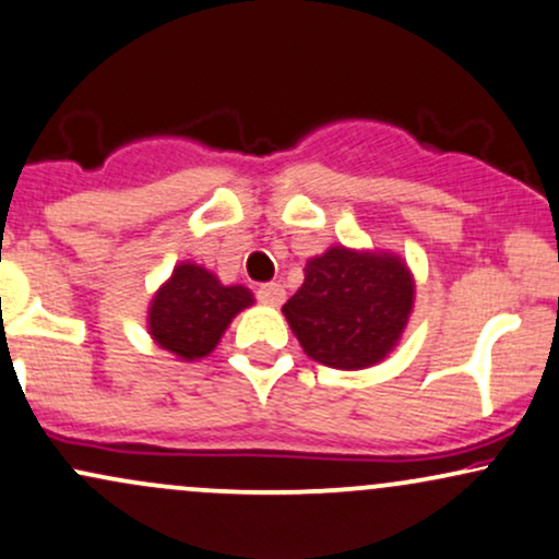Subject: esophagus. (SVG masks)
<instances>
[{
	"mask_svg": "<svg viewBox=\"0 0 559 559\" xmlns=\"http://www.w3.org/2000/svg\"><path fill=\"white\" fill-rule=\"evenodd\" d=\"M258 297H260L262 305L281 307V305H284V299H286V288L281 284H265V286H260Z\"/></svg>",
	"mask_w": 559,
	"mask_h": 559,
	"instance_id": "obj_1",
	"label": "esophagus"
}]
</instances>
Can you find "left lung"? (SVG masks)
<instances>
[{"label":"left lung","instance_id":"left-lung-1","mask_svg":"<svg viewBox=\"0 0 559 559\" xmlns=\"http://www.w3.org/2000/svg\"><path fill=\"white\" fill-rule=\"evenodd\" d=\"M415 307V278L400 254L333 243L307 260L284 316L307 357L362 370L394 352Z\"/></svg>","mask_w":559,"mask_h":559}]
</instances>
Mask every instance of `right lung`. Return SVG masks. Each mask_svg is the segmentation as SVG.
Listing matches in <instances>:
<instances>
[{"label":"right lung","instance_id":"right-lung-1","mask_svg":"<svg viewBox=\"0 0 559 559\" xmlns=\"http://www.w3.org/2000/svg\"><path fill=\"white\" fill-rule=\"evenodd\" d=\"M252 305L254 294L247 286L221 284L213 271L183 260L152 297L146 331L159 349L194 362L207 357L230 320Z\"/></svg>","mask_w":559,"mask_h":559}]
</instances>
